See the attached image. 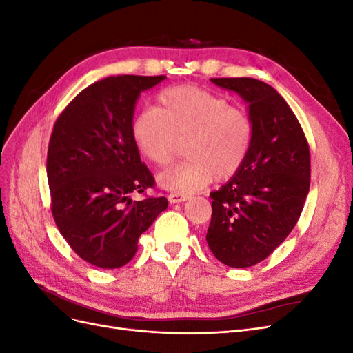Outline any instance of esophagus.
I'll return each instance as SVG.
<instances>
[{"mask_svg":"<svg viewBox=\"0 0 353 353\" xmlns=\"http://www.w3.org/2000/svg\"><path fill=\"white\" fill-rule=\"evenodd\" d=\"M168 200L170 205H175V203H181V201H185L188 200V196H184V194H169L168 196Z\"/></svg>","mask_w":353,"mask_h":353,"instance_id":"1","label":"esophagus"}]
</instances>
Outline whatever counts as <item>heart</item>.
Masks as SVG:
<instances>
[{
	"label": "heart",
	"instance_id": "heart-1",
	"mask_svg": "<svg viewBox=\"0 0 353 353\" xmlns=\"http://www.w3.org/2000/svg\"><path fill=\"white\" fill-rule=\"evenodd\" d=\"M157 109L138 112L132 135L145 159L166 166L185 145V162L163 170L159 185L174 194H191L236 175L249 154L253 125L244 110L196 87L168 88Z\"/></svg>",
	"mask_w": 353,
	"mask_h": 353
}]
</instances>
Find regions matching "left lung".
Listing matches in <instances>:
<instances>
[{
    "instance_id": "1",
    "label": "left lung",
    "mask_w": 353,
    "mask_h": 353,
    "mask_svg": "<svg viewBox=\"0 0 353 353\" xmlns=\"http://www.w3.org/2000/svg\"><path fill=\"white\" fill-rule=\"evenodd\" d=\"M248 104L253 138L239 172L210 193L206 241L231 268H249L279 248L301 216L311 157L297 117L271 85L253 78H212Z\"/></svg>"
}]
</instances>
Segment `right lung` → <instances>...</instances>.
<instances>
[{"mask_svg":"<svg viewBox=\"0 0 353 353\" xmlns=\"http://www.w3.org/2000/svg\"><path fill=\"white\" fill-rule=\"evenodd\" d=\"M165 78L119 74L95 82L70 101L52 130V216L74 253L99 268L130 262L138 239L168 208L166 197L131 199L154 185L132 135L135 104Z\"/></svg>","mask_w":353,"mask_h":353,"instance_id":"add662e5","label":"right lung"}]
</instances>
